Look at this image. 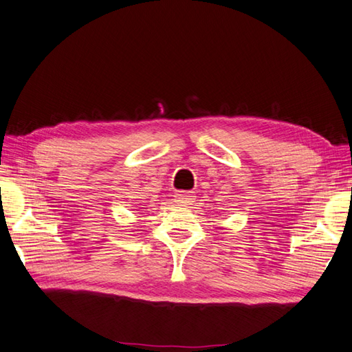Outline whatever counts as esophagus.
Instances as JSON below:
<instances>
[{
  "label": "esophagus",
  "instance_id": "1",
  "mask_svg": "<svg viewBox=\"0 0 352 352\" xmlns=\"http://www.w3.org/2000/svg\"><path fill=\"white\" fill-rule=\"evenodd\" d=\"M175 202L179 204V206H190L193 202V195L190 192H177Z\"/></svg>",
  "mask_w": 352,
  "mask_h": 352
}]
</instances>
